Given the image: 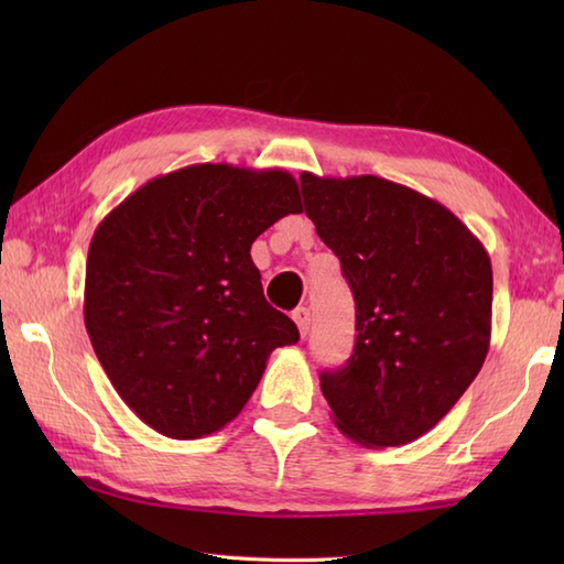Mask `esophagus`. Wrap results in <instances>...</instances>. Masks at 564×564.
<instances>
[{
	"label": "esophagus",
	"instance_id": "esophagus-1",
	"mask_svg": "<svg viewBox=\"0 0 564 564\" xmlns=\"http://www.w3.org/2000/svg\"><path fill=\"white\" fill-rule=\"evenodd\" d=\"M293 319H295L297 329H301V337H305V334L310 332V310L307 307L293 310Z\"/></svg>",
	"mask_w": 564,
	"mask_h": 564
}]
</instances>
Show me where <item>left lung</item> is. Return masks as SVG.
I'll use <instances>...</instances> for the list:
<instances>
[{
	"mask_svg": "<svg viewBox=\"0 0 564 564\" xmlns=\"http://www.w3.org/2000/svg\"><path fill=\"white\" fill-rule=\"evenodd\" d=\"M307 218L341 261L356 344L319 388L341 434L370 448L434 429L480 373L492 334V263L438 200L380 176L303 172Z\"/></svg>",
	"mask_w": 564,
	"mask_h": 564,
	"instance_id": "obj_1",
	"label": "left lung"
}]
</instances>
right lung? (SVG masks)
Listing matches in <instances>:
<instances>
[{
	"instance_id": "right-lung-1",
	"label": "right lung",
	"mask_w": 564,
	"mask_h": 564,
	"mask_svg": "<svg viewBox=\"0 0 564 564\" xmlns=\"http://www.w3.org/2000/svg\"><path fill=\"white\" fill-rule=\"evenodd\" d=\"M301 210L289 172L191 164L150 178L99 223L84 325L116 392L158 434L220 431L271 351L301 339L267 303L249 254L263 230Z\"/></svg>"
}]
</instances>
